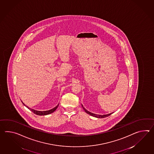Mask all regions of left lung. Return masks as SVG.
<instances>
[{"instance_id":"1","label":"left lung","mask_w":154,"mask_h":154,"mask_svg":"<svg viewBox=\"0 0 154 154\" xmlns=\"http://www.w3.org/2000/svg\"><path fill=\"white\" fill-rule=\"evenodd\" d=\"M82 108H83V109L85 111V113H87V114H89V115H91V116L96 117V118H106V117H107V116H109L110 115H111L112 113H109V114H104V115H98V114H96L91 113V112H90L89 111L85 109V108H84V106H83V105H82Z\"/></svg>"}]
</instances>
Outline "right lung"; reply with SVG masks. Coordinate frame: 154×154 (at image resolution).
Returning <instances> with one entry per match:
<instances>
[{"mask_svg": "<svg viewBox=\"0 0 154 154\" xmlns=\"http://www.w3.org/2000/svg\"><path fill=\"white\" fill-rule=\"evenodd\" d=\"M23 103V104H24L25 106L27 107L28 109H29L31 111H32L33 113L35 114H36V115H38V116H46V115H48V114H51V113H53V112H54L55 110H56V109L57 108L58 105H59V104H58V105L56 106V107L52 108L51 109L48 110H46V111H38V110H36L32 109L30 108L29 107H28V106H26V105H25V104H24V103Z\"/></svg>", "mask_w": 154, "mask_h": 154, "instance_id": "obj_1", "label": "right lung"}]
</instances>
